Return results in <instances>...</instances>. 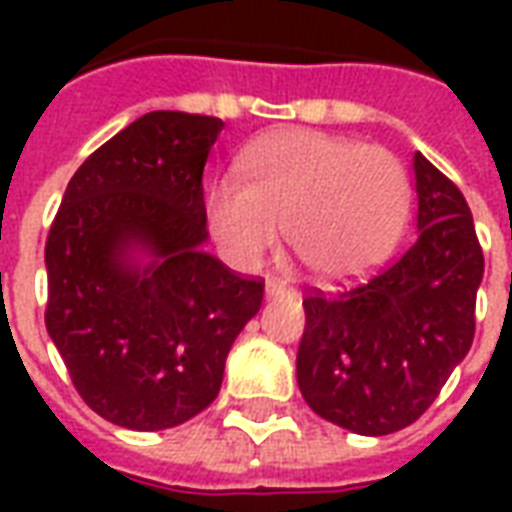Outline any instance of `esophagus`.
I'll list each match as a JSON object with an SVG mask.
<instances>
[{
    "label": "esophagus",
    "instance_id": "esophagus-1",
    "mask_svg": "<svg viewBox=\"0 0 512 512\" xmlns=\"http://www.w3.org/2000/svg\"><path fill=\"white\" fill-rule=\"evenodd\" d=\"M285 293V288L279 285V282H274V279H268L266 282V296L268 299H277V296H282Z\"/></svg>",
    "mask_w": 512,
    "mask_h": 512
}]
</instances>
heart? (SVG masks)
<instances>
[{"instance_id":"b5f03b06","label":"heart","mask_w":512,"mask_h":512,"mask_svg":"<svg viewBox=\"0 0 512 512\" xmlns=\"http://www.w3.org/2000/svg\"><path fill=\"white\" fill-rule=\"evenodd\" d=\"M208 194V224L235 266L255 268L285 227L290 255L337 285L376 268L403 233L408 172L386 147L318 131L260 139Z\"/></svg>"}]
</instances>
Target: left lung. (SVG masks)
<instances>
[{
    "instance_id": "obj_1",
    "label": "left lung",
    "mask_w": 512,
    "mask_h": 512,
    "mask_svg": "<svg viewBox=\"0 0 512 512\" xmlns=\"http://www.w3.org/2000/svg\"><path fill=\"white\" fill-rule=\"evenodd\" d=\"M417 241L362 285L304 299L296 378L307 406L359 436L417 422L474 340L483 249L450 178L414 153Z\"/></svg>"
}]
</instances>
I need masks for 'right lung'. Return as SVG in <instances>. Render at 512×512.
I'll use <instances>...</instances> for the list:
<instances>
[{
  "instance_id": "1",
  "label": "right lung",
  "mask_w": 512,
  "mask_h": 512,
  "mask_svg": "<svg viewBox=\"0 0 512 512\" xmlns=\"http://www.w3.org/2000/svg\"><path fill=\"white\" fill-rule=\"evenodd\" d=\"M219 117L147 112L76 169L46 241V329L95 414L183 425L219 395L263 282L205 252L202 169Z\"/></svg>"
}]
</instances>
